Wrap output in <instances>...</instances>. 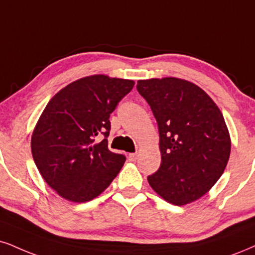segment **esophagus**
Instances as JSON below:
<instances>
[{
  "mask_svg": "<svg viewBox=\"0 0 255 255\" xmlns=\"http://www.w3.org/2000/svg\"><path fill=\"white\" fill-rule=\"evenodd\" d=\"M128 159H130V161H132V162L136 161V159H137V152L128 153Z\"/></svg>",
  "mask_w": 255,
  "mask_h": 255,
  "instance_id": "obj_1",
  "label": "esophagus"
}]
</instances>
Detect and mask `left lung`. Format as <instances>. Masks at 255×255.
I'll return each mask as SVG.
<instances>
[{"instance_id":"8db88e82","label":"left lung","mask_w":255,"mask_h":255,"mask_svg":"<svg viewBox=\"0 0 255 255\" xmlns=\"http://www.w3.org/2000/svg\"><path fill=\"white\" fill-rule=\"evenodd\" d=\"M137 91L155 116L161 166L147 182L169 203L183 206L208 193L231 155L225 118L197 85L178 78L138 80Z\"/></svg>"}]
</instances>
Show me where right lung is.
Instances as JSON below:
<instances>
[{"label": "right lung", "mask_w": 255, "mask_h": 255, "mask_svg": "<svg viewBox=\"0 0 255 255\" xmlns=\"http://www.w3.org/2000/svg\"><path fill=\"white\" fill-rule=\"evenodd\" d=\"M133 80L97 74L81 78L49 100L31 134V155L49 187L72 202L103 193L125 156L110 151V115L132 90ZM105 138L95 143V137Z\"/></svg>", "instance_id": "1"}]
</instances>
